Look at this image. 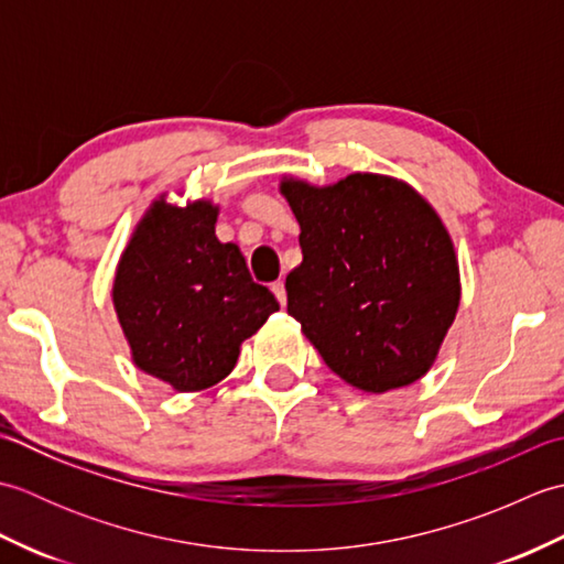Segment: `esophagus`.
Instances as JSON below:
<instances>
[{
    "label": "esophagus",
    "mask_w": 564,
    "mask_h": 564,
    "mask_svg": "<svg viewBox=\"0 0 564 564\" xmlns=\"http://www.w3.org/2000/svg\"><path fill=\"white\" fill-rule=\"evenodd\" d=\"M271 291H273V295H275V301L281 303V307L289 305V295H285V285H283V281H275V283H271Z\"/></svg>",
    "instance_id": "esophagus-1"
}]
</instances>
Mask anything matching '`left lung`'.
Here are the masks:
<instances>
[{"label": "left lung", "instance_id": "left-lung-1", "mask_svg": "<svg viewBox=\"0 0 564 564\" xmlns=\"http://www.w3.org/2000/svg\"><path fill=\"white\" fill-rule=\"evenodd\" d=\"M303 263L285 279L289 315L349 386L388 392L434 366L460 303L453 242L412 186L349 174L332 186L283 178Z\"/></svg>", "mask_w": 564, "mask_h": 564}]
</instances>
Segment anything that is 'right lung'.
<instances>
[{"mask_svg": "<svg viewBox=\"0 0 564 564\" xmlns=\"http://www.w3.org/2000/svg\"><path fill=\"white\" fill-rule=\"evenodd\" d=\"M210 200H154L118 263L113 307L140 370L178 392L206 390L237 364L239 346L279 310L251 281L237 245L215 237Z\"/></svg>", "mask_w": 564, "mask_h": 564, "instance_id": "obj_1", "label": "right lung"}]
</instances>
